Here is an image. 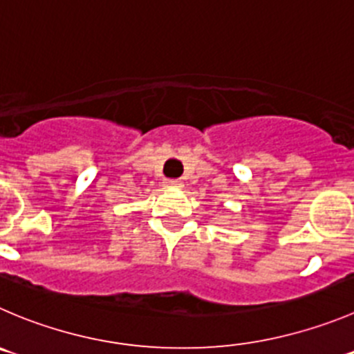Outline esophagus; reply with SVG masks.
<instances>
[{"label":"esophagus","mask_w":354,"mask_h":354,"mask_svg":"<svg viewBox=\"0 0 354 354\" xmlns=\"http://www.w3.org/2000/svg\"><path fill=\"white\" fill-rule=\"evenodd\" d=\"M165 187H170V189H179V187H183V183L177 179H167L163 183Z\"/></svg>","instance_id":"1"}]
</instances>
